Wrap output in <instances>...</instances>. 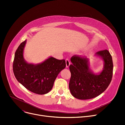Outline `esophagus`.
Here are the masks:
<instances>
[{"label":"esophagus","instance_id":"esophagus-1","mask_svg":"<svg viewBox=\"0 0 125 125\" xmlns=\"http://www.w3.org/2000/svg\"><path fill=\"white\" fill-rule=\"evenodd\" d=\"M70 65V60L68 59H66V67L68 68L69 67Z\"/></svg>","mask_w":125,"mask_h":125}]
</instances>
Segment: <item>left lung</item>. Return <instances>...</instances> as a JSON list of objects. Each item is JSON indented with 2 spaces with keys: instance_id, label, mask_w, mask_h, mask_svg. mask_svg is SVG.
<instances>
[{
  "instance_id": "obj_1",
  "label": "left lung",
  "mask_w": 125,
  "mask_h": 125,
  "mask_svg": "<svg viewBox=\"0 0 125 125\" xmlns=\"http://www.w3.org/2000/svg\"><path fill=\"white\" fill-rule=\"evenodd\" d=\"M94 56L104 61L103 70L94 73L89 67V60L87 58L73 56L71 58L72 64L69 66L71 72L69 87L71 94L79 99L94 98L102 94L111 82L113 63L112 57L107 50L96 52Z\"/></svg>"
}]
</instances>
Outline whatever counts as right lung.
<instances>
[{
    "label": "right lung",
    "instance_id": "obj_1",
    "mask_svg": "<svg viewBox=\"0 0 125 125\" xmlns=\"http://www.w3.org/2000/svg\"><path fill=\"white\" fill-rule=\"evenodd\" d=\"M27 40L21 43L15 53L13 71L17 80L29 90L38 94H45L52 89L59 73L66 67L64 60L51 56L43 62L29 63L23 57Z\"/></svg>",
    "mask_w": 125,
    "mask_h": 125
}]
</instances>
